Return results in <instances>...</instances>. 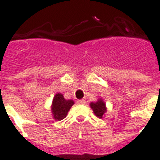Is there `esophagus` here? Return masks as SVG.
<instances>
[{
	"label": "esophagus",
	"mask_w": 160,
	"mask_h": 160,
	"mask_svg": "<svg viewBox=\"0 0 160 160\" xmlns=\"http://www.w3.org/2000/svg\"><path fill=\"white\" fill-rule=\"evenodd\" d=\"M78 104H84L85 103V99H80V100H77Z\"/></svg>",
	"instance_id": "obj_1"
}]
</instances>
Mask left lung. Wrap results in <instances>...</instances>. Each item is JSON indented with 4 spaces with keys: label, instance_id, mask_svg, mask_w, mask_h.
Returning <instances> with one entry per match:
<instances>
[{
    "label": "left lung",
    "instance_id": "1",
    "mask_svg": "<svg viewBox=\"0 0 160 160\" xmlns=\"http://www.w3.org/2000/svg\"><path fill=\"white\" fill-rule=\"evenodd\" d=\"M89 106L93 110V113L98 118H102L105 115V112H107V107L102 98H98L96 102H91L89 103Z\"/></svg>",
    "mask_w": 160,
    "mask_h": 160
}]
</instances>
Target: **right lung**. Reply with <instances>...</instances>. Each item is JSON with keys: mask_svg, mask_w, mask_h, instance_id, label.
<instances>
[{"mask_svg": "<svg viewBox=\"0 0 160 160\" xmlns=\"http://www.w3.org/2000/svg\"><path fill=\"white\" fill-rule=\"evenodd\" d=\"M74 103L75 102L73 100L66 99L62 93H58L54 96L52 99V103L51 106L52 118L56 121H61L64 119Z\"/></svg>", "mask_w": 160, "mask_h": 160, "instance_id": "obj_1", "label": "right lung"}]
</instances>
